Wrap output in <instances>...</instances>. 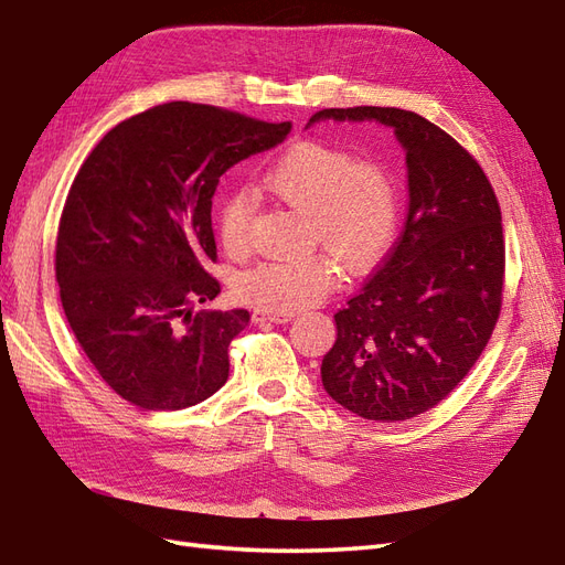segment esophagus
<instances>
[{
	"label": "esophagus",
	"instance_id": "1",
	"mask_svg": "<svg viewBox=\"0 0 565 565\" xmlns=\"http://www.w3.org/2000/svg\"><path fill=\"white\" fill-rule=\"evenodd\" d=\"M294 320V312H269V310H255L253 312V322L262 324V322H277V324H286Z\"/></svg>",
	"mask_w": 565,
	"mask_h": 565
}]
</instances>
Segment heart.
<instances>
[{"mask_svg":"<svg viewBox=\"0 0 565 565\" xmlns=\"http://www.w3.org/2000/svg\"><path fill=\"white\" fill-rule=\"evenodd\" d=\"M265 185L308 216V238L320 241L351 271L371 267L387 253L399 226V192L383 166L318 141H300L274 163ZM253 202L245 192L226 196L218 238L231 255L250 245ZM339 281L337 262L324 253L267 259L241 271L233 291L241 303L269 312L315 306Z\"/></svg>","mask_w":565,"mask_h":565,"instance_id":"heart-1","label":"heart"}]
</instances>
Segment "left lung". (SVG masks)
<instances>
[{"label": "left lung", "instance_id": "1", "mask_svg": "<svg viewBox=\"0 0 565 565\" xmlns=\"http://www.w3.org/2000/svg\"><path fill=\"white\" fill-rule=\"evenodd\" d=\"M320 120L380 122L406 153L409 212L373 279L334 315L322 385L371 422H404L460 385L501 312V206L481 166L448 132L399 108H327Z\"/></svg>", "mask_w": 565, "mask_h": 565}]
</instances>
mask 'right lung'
Masks as SVG:
<instances>
[{
  "instance_id": "add662e5",
  "label": "right lung",
  "mask_w": 565,
  "mask_h": 565,
  "mask_svg": "<svg viewBox=\"0 0 565 565\" xmlns=\"http://www.w3.org/2000/svg\"><path fill=\"white\" fill-rule=\"evenodd\" d=\"M291 122L173 100L113 127L72 182L55 274L67 322L98 375L141 409L175 412L228 380L250 312L200 310L221 294L212 196L218 178L277 147Z\"/></svg>"
}]
</instances>
